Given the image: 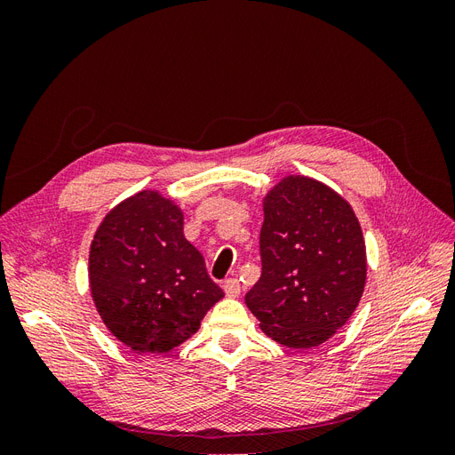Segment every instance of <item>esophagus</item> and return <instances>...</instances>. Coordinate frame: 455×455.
I'll return each instance as SVG.
<instances>
[{"label": "esophagus", "instance_id": "obj_1", "mask_svg": "<svg viewBox=\"0 0 455 455\" xmlns=\"http://www.w3.org/2000/svg\"><path fill=\"white\" fill-rule=\"evenodd\" d=\"M222 288L228 298H237L241 294V283L237 279H226Z\"/></svg>", "mask_w": 455, "mask_h": 455}]
</instances>
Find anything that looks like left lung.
<instances>
[{
  "label": "left lung",
  "mask_w": 455,
  "mask_h": 455,
  "mask_svg": "<svg viewBox=\"0 0 455 455\" xmlns=\"http://www.w3.org/2000/svg\"><path fill=\"white\" fill-rule=\"evenodd\" d=\"M261 275L244 296L259 328L292 349L336 334L366 283V246L351 204L323 182L286 176L264 197Z\"/></svg>",
  "instance_id": "obj_1"
}]
</instances>
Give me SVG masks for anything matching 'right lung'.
Here are the masks:
<instances>
[{"label":"right lung","mask_w":455,"mask_h":455,"mask_svg":"<svg viewBox=\"0 0 455 455\" xmlns=\"http://www.w3.org/2000/svg\"><path fill=\"white\" fill-rule=\"evenodd\" d=\"M89 283L109 332L149 355H167L194 336L224 298L184 237L180 206L151 189L106 214L91 244Z\"/></svg>","instance_id":"obj_1"}]
</instances>
